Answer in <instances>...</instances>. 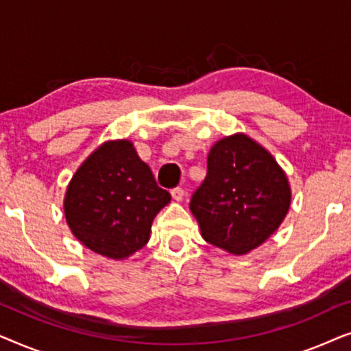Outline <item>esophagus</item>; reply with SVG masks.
<instances>
[{"mask_svg":"<svg viewBox=\"0 0 351 351\" xmlns=\"http://www.w3.org/2000/svg\"><path fill=\"white\" fill-rule=\"evenodd\" d=\"M171 196H172V199L182 201L185 196V191H184V189H180V186H176V189L171 190Z\"/></svg>","mask_w":351,"mask_h":351,"instance_id":"obj_1","label":"esophagus"}]
</instances>
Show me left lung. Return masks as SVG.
<instances>
[{
	"instance_id": "8db88e82",
	"label": "left lung",
	"mask_w": 351,
	"mask_h": 351,
	"mask_svg": "<svg viewBox=\"0 0 351 351\" xmlns=\"http://www.w3.org/2000/svg\"><path fill=\"white\" fill-rule=\"evenodd\" d=\"M291 206L285 171L244 134L220 138L208 155V174L190 199L206 241L247 254L275 233Z\"/></svg>"
}]
</instances>
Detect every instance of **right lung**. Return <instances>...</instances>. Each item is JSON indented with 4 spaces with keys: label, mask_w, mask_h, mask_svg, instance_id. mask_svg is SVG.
Returning <instances> with one entry per match:
<instances>
[{
    "label": "right lung",
    "mask_w": 351,
    "mask_h": 351,
    "mask_svg": "<svg viewBox=\"0 0 351 351\" xmlns=\"http://www.w3.org/2000/svg\"><path fill=\"white\" fill-rule=\"evenodd\" d=\"M171 201L132 142L110 141L71 177L64 199L71 233L90 251L126 258L150 239L152 222Z\"/></svg>",
    "instance_id": "obj_1"
}]
</instances>
